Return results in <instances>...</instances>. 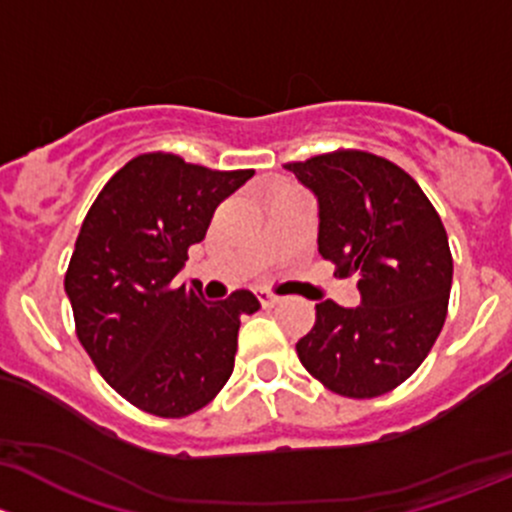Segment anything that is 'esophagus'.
Instances as JSON below:
<instances>
[{"label": "esophagus", "instance_id": "esophagus-1", "mask_svg": "<svg viewBox=\"0 0 512 512\" xmlns=\"http://www.w3.org/2000/svg\"><path fill=\"white\" fill-rule=\"evenodd\" d=\"M256 298H258V303L263 305V308H273V305H276L278 300H281V298H278V295H273V293H268V291H258Z\"/></svg>", "mask_w": 512, "mask_h": 512}]
</instances>
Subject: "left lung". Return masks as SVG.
<instances>
[{
	"label": "left lung",
	"instance_id": "obj_1",
	"mask_svg": "<svg viewBox=\"0 0 512 512\" xmlns=\"http://www.w3.org/2000/svg\"><path fill=\"white\" fill-rule=\"evenodd\" d=\"M286 170L318 197V251L357 276L362 305H315L303 367L330 392L372 399L426 360L444 328L453 258L441 217L414 177L365 150H333Z\"/></svg>",
	"mask_w": 512,
	"mask_h": 512
}]
</instances>
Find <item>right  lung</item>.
<instances>
[{"label":"right lung","instance_id":"obj_1","mask_svg":"<svg viewBox=\"0 0 512 512\" xmlns=\"http://www.w3.org/2000/svg\"><path fill=\"white\" fill-rule=\"evenodd\" d=\"M254 170H209L172 152L133 157L105 182L66 271L76 335L105 382L147 414L207 407L234 372L249 291L204 300L175 276L214 209Z\"/></svg>","mask_w":512,"mask_h":512}]
</instances>
